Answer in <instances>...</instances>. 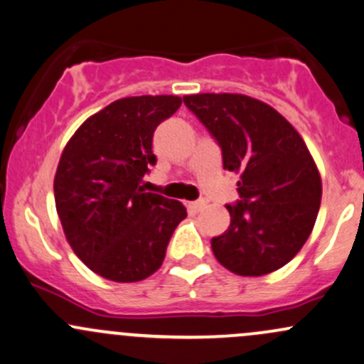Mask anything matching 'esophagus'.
<instances>
[{"label":"esophagus","mask_w":364,"mask_h":364,"mask_svg":"<svg viewBox=\"0 0 364 364\" xmlns=\"http://www.w3.org/2000/svg\"><path fill=\"white\" fill-rule=\"evenodd\" d=\"M205 208V200H195V202H188V209L190 211H200V209Z\"/></svg>","instance_id":"1"}]
</instances>
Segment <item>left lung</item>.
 I'll return each instance as SVG.
<instances>
[{"label": "left lung", "instance_id": "8db88e82", "mask_svg": "<svg viewBox=\"0 0 364 364\" xmlns=\"http://www.w3.org/2000/svg\"><path fill=\"white\" fill-rule=\"evenodd\" d=\"M185 105L208 127L223 167L239 174L242 200L227 205L230 227L213 237L218 262L259 277L291 262L311 235L323 183L307 144L272 106L244 94H193Z\"/></svg>", "mask_w": 364, "mask_h": 364}]
</instances>
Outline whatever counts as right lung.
<instances>
[{
	"label": "right lung",
	"mask_w": 364,
	"mask_h": 364,
	"mask_svg": "<svg viewBox=\"0 0 364 364\" xmlns=\"http://www.w3.org/2000/svg\"><path fill=\"white\" fill-rule=\"evenodd\" d=\"M179 106L178 95L118 99L87 118L60 155L53 179L57 214L71 250L101 277H150L186 218L181 202L141 186L156 162L153 132Z\"/></svg>",
	"instance_id": "1"
}]
</instances>
